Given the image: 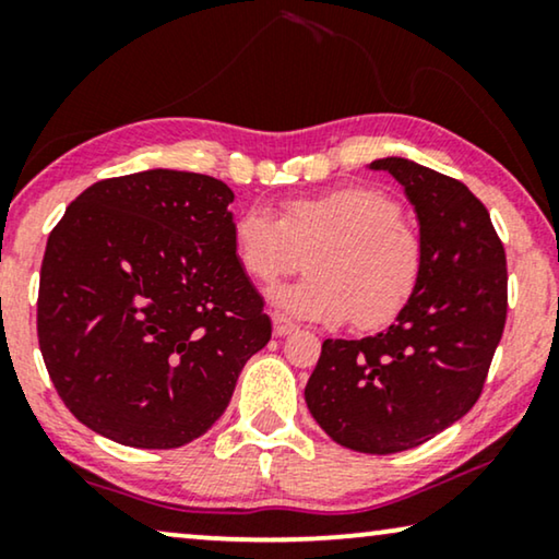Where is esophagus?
I'll list each match as a JSON object with an SVG mask.
<instances>
[{"label":"esophagus","instance_id":"1","mask_svg":"<svg viewBox=\"0 0 559 559\" xmlns=\"http://www.w3.org/2000/svg\"><path fill=\"white\" fill-rule=\"evenodd\" d=\"M272 325H274V335H289L297 331V325L293 323V320H289L285 312H277V310L272 312Z\"/></svg>","mask_w":559,"mask_h":559}]
</instances>
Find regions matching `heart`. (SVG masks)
<instances>
[{"instance_id":"1","label":"heart","mask_w":559,"mask_h":559,"mask_svg":"<svg viewBox=\"0 0 559 559\" xmlns=\"http://www.w3.org/2000/svg\"><path fill=\"white\" fill-rule=\"evenodd\" d=\"M231 249L241 270L262 285L295 272L302 251H312L310 277L272 289V300L316 323L354 316L364 331L392 323L425 272L423 241L404 224L402 205L366 186L289 198L280 216L249 205L234 218Z\"/></svg>"}]
</instances>
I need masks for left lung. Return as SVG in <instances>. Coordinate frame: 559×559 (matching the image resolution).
Wrapping results in <instances>:
<instances>
[{
    "instance_id": "1",
    "label": "left lung",
    "mask_w": 559,
    "mask_h": 559,
    "mask_svg": "<svg viewBox=\"0 0 559 559\" xmlns=\"http://www.w3.org/2000/svg\"><path fill=\"white\" fill-rule=\"evenodd\" d=\"M371 167L394 175L415 205L423 282L386 331L323 341L305 402L338 445L389 455L423 445L478 402L507 323V251L461 180L404 157Z\"/></svg>"
}]
</instances>
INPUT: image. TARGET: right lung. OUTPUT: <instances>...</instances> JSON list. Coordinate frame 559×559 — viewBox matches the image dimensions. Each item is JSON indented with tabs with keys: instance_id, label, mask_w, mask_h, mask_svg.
Segmentation results:
<instances>
[{
	"instance_id": "right-lung-1",
	"label": "right lung",
	"mask_w": 559,
	"mask_h": 559,
	"mask_svg": "<svg viewBox=\"0 0 559 559\" xmlns=\"http://www.w3.org/2000/svg\"><path fill=\"white\" fill-rule=\"evenodd\" d=\"M228 203L234 190L211 175L144 170L94 182L50 231L37 341L58 396L94 432L188 445L272 338Z\"/></svg>"
}]
</instances>
